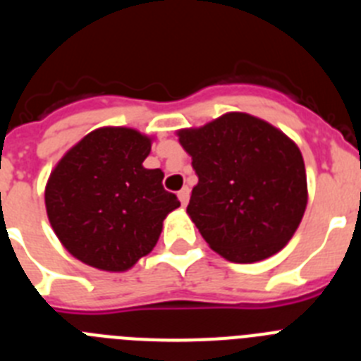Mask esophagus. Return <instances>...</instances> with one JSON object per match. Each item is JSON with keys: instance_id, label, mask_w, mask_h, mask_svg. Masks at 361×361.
Masks as SVG:
<instances>
[{"instance_id": "esophagus-1", "label": "esophagus", "mask_w": 361, "mask_h": 361, "mask_svg": "<svg viewBox=\"0 0 361 361\" xmlns=\"http://www.w3.org/2000/svg\"><path fill=\"white\" fill-rule=\"evenodd\" d=\"M178 200H180L183 206H186L188 200H190V190H188V188H183V190L178 191Z\"/></svg>"}]
</instances>
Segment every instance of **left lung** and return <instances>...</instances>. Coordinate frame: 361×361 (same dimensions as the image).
I'll return each instance as SVG.
<instances>
[{"label":"left lung","instance_id":"8db88e82","mask_svg":"<svg viewBox=\"0 0 361 361\" xmlns=\"http://www.w3.org/2000/svg\"><path fill=\"white\" fill-rule=\"evenodd\" d=\"M199 183L188 215L209 247L251 264L291 240L307 206L298 146L258 117L231 111L202 128L178 132Z\"/></svg>","mask_w":361,"mask_h":361}]
</instances>
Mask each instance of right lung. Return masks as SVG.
Masks as SVG:
<instances>
[{"instance_id": "obj_1", "label": "right lung", "mask_w": 361, "mask_h": 361, "mask_svg": "<svg viewBox=\"0 0 361 361\" xmlns=\"http://www.w3.org/2000/svg\"><path fill=\"white\" fill-rule=\"evenodd\" d=\"M152 139L108 126L82 137L50 173L44 204L70 255L103 271H126L155 247L166 215L180 206L164 173L142 166Z\"/></svg>"}]
</instances>
